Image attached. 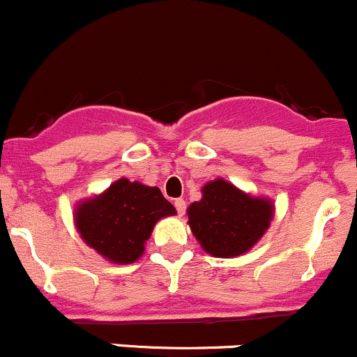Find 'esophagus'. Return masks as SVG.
<instances>
[{
	"instance_id": "1",
	"label": "esophagus",
	"mask_w": 357,
	"mask_h": 357,
	"mask_svg": "<svg viewBox=\"0 0 357 357\" xmlns=\"http://www.w3.org/2000/svg\"><path fill=\"white\" fill-rule=\"evenodd\" d=\"M175 209H177V214L178 215H183L185 214V200L183 199H175Z\"/></svg>"
}]
</instances>
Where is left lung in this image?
<instances>
[{
    "label": "left lung",
    "mask_w": 357,
    "mask_h": 357,
    "mask_svg": "<svg viewBox=\"0 0 357 357\" xmlns=\"http://www.w3.org/2000/svg\"><path fill=\"white\" fill-rule=\"evenodd\" d=\"M189 224L204 250L218 258H232L251 250L273 218L266 199H255L224 180L202 189V199L187 211Z\"/></svg>",
    "instance_id": "8db88e82"
}]
</instances>
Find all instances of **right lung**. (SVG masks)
<instances>
[{"label":"right lung","instance_id":"obj_1","mask_svg":"<svg viewBox=\"0 0 357 357\" xmlns=\"http://www.w3.org/2000/svg\"><path fill=\"white\" fill-rule=\"evenodd\" d=\"M175 207L158 187L121 178L102 195L75 209V224L82 239L114 263H133L145 250L155 222L174 215Z\"/></svg>","mask_w":357,"mask_h":357}]
</instances>
